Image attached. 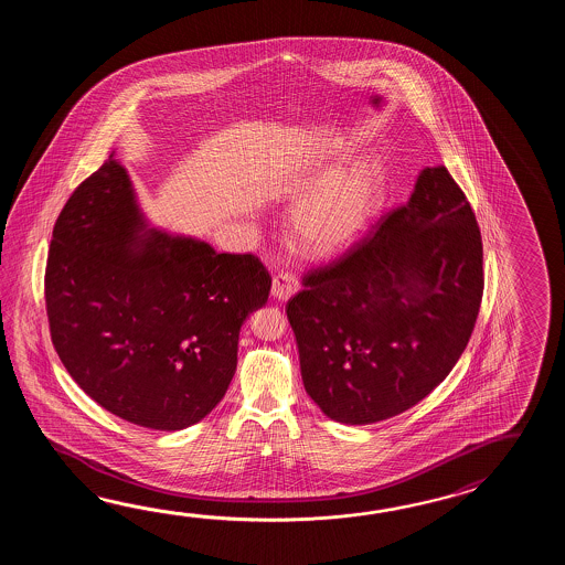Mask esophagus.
Segmentation results:
<instances>
[{
	"instance_id": "esophagus-1",
	"label": "esophagus",
	"mask_w": 565,
	"mask_h": 565,
	"mask_svg": "<svg viewBox=\"0 0 565 565\" xmlns=\"http://www.w3.org/2000/svg\"><path fill=\"white\" fill-rule=\"evenodd\" d=\"M299 290V280L292 273H278L277 277L273 278V295L280 300H287Z\"/></svg>"
}]
</instances>
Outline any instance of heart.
<instances>
[{
	"instance_id": "1",
	"label": "heart",
	"mask_w": 565,
	"mask_h": 565,
	"mask_svg": "<svg viewBox=\"0 0 565 565\" xmlns=\"http://www.w3.org/2000/svg\"><path fill=\"white\" fill-rule=\"evenodd\" d=\"M377 202L380 180L373 171L343 175L300 205L295 236L309 253L339 250L365 228Z\"/></svg>"
}]
</instances>
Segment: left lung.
<instances>
[{
	"mask_svg": "<svg viewBox=\"0 0 565 565\" xmlns=\"http://www.w3.org/2000/svg\"><path fill=\"white\" fill-rule=\"evenodd\" d=\"M484 288L475 212L446 168L324 265L287 302L302 384L331 420L416 406L467 349Z\"/></svg>",
	"mask_w": 565,
	"mask_h": 565,
	"instance_id": "8db88e82",
	"label": "left lung"
}]
</instances>
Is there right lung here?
<instances>
[{
	"mask_svg": "<svg viewBox=\"0 0 565 565\" xmlns=\"http://www.w3.org/2000/svg\"><path fill=\"white\" fill-rule=\"evenodd\" d=\"M141 230L129 175L110 156L54 224L46 315L66 372L98 406L171 433L226 394L242 323L273 278L254 254Z\"/></svg>",
	"mask_w": 565,
	"mask_h": 565,
	"instance_id": "right-lung-1",
	"label": "right lung"
}]
</instances>
